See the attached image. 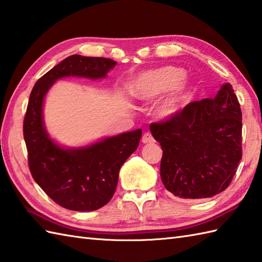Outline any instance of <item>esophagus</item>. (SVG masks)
<instances>
[{
    "instance_id": "esophagus-1",
    "label": "esophagus",
    "mask_w": 262,
    "mask_h": 262,
    "mask_svg": "<svg viewBox=\"0 0 262 262\" xmlns=\"http://www.w3.org/2000/svg\"><path fill=\"white\" fill-rule=\"evenodd\" d=\"M142 143L143 144H151L154 143V138L151 135V133H145V134L143 135L142 137Z\"/></svg>"
}]
</instances>
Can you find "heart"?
Returning a JSON list of instances; mask_svg holds the SVG:
<instances>
[{
    "label": "heart",
    "instance_id": "1",
    "mask_svg": "<svg viewBox=\"0 0 262 262\" xmlns=\"http://www.w3.org/2000/svg\"><path fill=\"white\" fill-rule=\"evenodd\" d=\"M185 76V71L174 66L143 72L133 88V96L142 101H153L166 93L158 105L157 115L162 120L173 119L191 98L192 88Z\"/></svg>",
    "mask_w": 262,
    "mask_h": 262
}]
</instances>
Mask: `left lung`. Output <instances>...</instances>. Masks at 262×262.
I'll list each match as a JSON object with an SVG mask.
<instances>
[{"mask_svg": "<svg viewBox=\"0 0 262 262\" xmlns=\"http://www.w3.org/2000/svg\"><path fill=\"white\" fill-rule=\"evenodd\" d=\"M149 130L163 151L161 179L176 197L210 198L229 187L242 158V113L230 83Z\"/></svg>", "mask_w": 262, "mask_h": 262, "instance_id": "8db88e82", "label": "left lung"}]
</instances>
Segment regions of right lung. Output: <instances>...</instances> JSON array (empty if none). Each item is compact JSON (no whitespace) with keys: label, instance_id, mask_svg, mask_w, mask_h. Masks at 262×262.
I'll return each instance as SVG.
<instances>
[{"label":"right lung","instance_id":"1","mask_svg":"<svg viewBox=\"0 0 262 262\" xmlns=\"http://www.w3.org/2000/svg\"><path fill=\"white\" fill-rule=\"evenodd\" d=\"M117 62L72 55L39 79L30 93L24 137L32 178L48 197L76 211L101 208L113 198L119 170L136 151L142 129L104 137L83 146H63L51 137L43 120V103L55 82L64 77L102 80Z\"/></svg>","mask_w":262,"mask_h":262}]
</instances>
